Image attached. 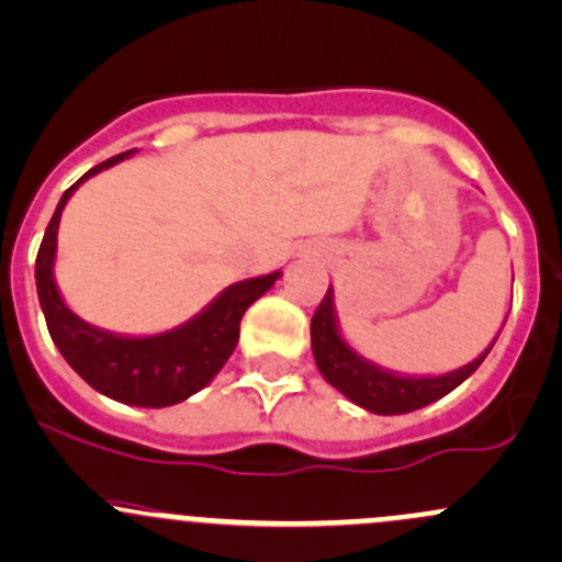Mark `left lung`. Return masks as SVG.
<instances>
[{
    "label": "left lung",
    "mask_w": 562,
    "mask_h": 562,
    "mask_svg": "<svg viewBox=\"0 0 562 562\" xmlns=\"http://www.w3.org/2000/svg\"><path fill=\"white\" fill-rule=\"evenodd\" d=\"M310 334H313V353L321 375L326 378L334 389L342 391L350 402H356V405H361L370 413H381V416H396V413L418 411V407L446 396L449 391H454L459 383L468 381V378L479 370L481 361L486 359V353H490L492 345H495L492 342L479 359L470 361L468 367H459V370L449 372V375H391V372L378 370L375 364H370V361H364L361 356H356L353 350L345 345V339L339 337L337 321H334L331 288H328L326 296L317 304L313 323H310Z\"/></svg>",
    "instance_id": "1"
}]
</instances>
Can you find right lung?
Wrapping results in <instances>:
<instances>
[{
	"instance_id": "right-lung-1",
	"label": "right lung",
	"mask_w": 562,
	"mask_h": 562,
	"mask_svg": "<svg viewBox=\"0 0 562 562\" xmlns=\"http://www.w3.org/2000/svg\"><path fill=\"white\" fill-rule=\"evenodd\" d=\"M130 151L100 162L87 171L70 190H65L48 228H45L43 245L37 249L35 280L40 307L54 345L65 356L67 364L83 378L100 394L124 405L138 407H166L187 400L201 391L223 370L228 356L239 342V323L255 299L263 296L280 271L266 277H255L231 285L220 293L201 315L192 317L184 326L173 328L157 337H116V334L100 331L76 317L61 302L54 282V252H56V228H59L61 209L78 184L103 168L116 166Z\"/></svg>"
}]
</instances>
